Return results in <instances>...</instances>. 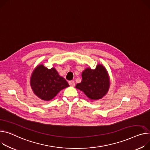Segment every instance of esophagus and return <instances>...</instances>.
<instances>
[{
  "label": "esophagus",
  "mask_w": 150,
  "mask_h": 150,
  "mask_svg": "<svg viewBox=\"0 0 150 150\" xmlns=\"http://www.w3.org/2000/svg\"><path fill=\"white\" fill-rule=\"evenodd\" d=\"M68 83L71 86H75V82H74V81H73V80H71V81H69Z\"/></svg>",
  "instance_id": "obj_1"
}]
</instances>
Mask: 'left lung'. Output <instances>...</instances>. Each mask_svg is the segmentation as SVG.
<instances>
[{
	"label": "left lung",
	"mask_w": 150,
	"mask_h": 150,
	"mask_svg": "<svg viewBox=\"0 0 150 150\" xmlns=\"http://www.w3.org/2000/svg\"><path fill=\"white\" fill-rule=\"evenodd\" d=\"M82 80L76 88L83 91L90 99L97 100L104 97L108 92L110 80L105 67L98 64L94 70L87 68L82 73Z\"/></svg>",
	"instance_id": "left-lung-1"
}]
</instances>
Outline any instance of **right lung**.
<instances>
[{
    "label": "right lung",
    "mask_w": 150,
    "mask_h": 150,
    "mask_svg": "<svg viewBox=\"0 0 150 150\" xmlns=\"http://www.w3.org/2000/svg\"><path fill=\"white\" fill-rule=\"evenodd\" d=\"M30 83L34 94L44 101L53 99L62 89L69 86L66 80L59 75L54 68L49 69L42 64L33 70Z\"/></svg>",
    "instance_id": "add662e5"
}]
</instances>
